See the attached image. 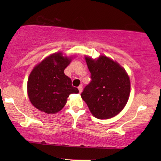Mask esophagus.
I'll return each mask as SVG.
<instances>
[{"label": "esophagus", "mask_w": 161, "mask_h": 161, "mask_svg": "<svg viewBox=\"0 0 161 161\" xmlns=\"http://www.w3.org/2000/svg\"><path fill=\"white\" fill-rule=\"evenodd\" d=\"M82 89H83L82 85H80L78 86V90H79V92H80V93H81V92H82Z\"/></svg>", "instance_id": "obj_1"}]
</instances>
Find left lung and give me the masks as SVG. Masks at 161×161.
Instances as JSON below:
<instances>
[{
  "instance_id": "8db88e82",
  "label": "left lung",
  "mask_w": 161,
  "mask_h": 161,
  "mask_svg": "<svg viewBox=\"0 0 161 161\" xmlns=\"http://www.w3.org/2000/svg\"><path fill=\"white\" fill-rule=\"evenodd\" d=\"M92 80L84 88L81 97L92 115L107 119L120 113L127 104L130 82L125 69L105 56L97 59L86 56Z\"/></svg>"
}]
</instances>
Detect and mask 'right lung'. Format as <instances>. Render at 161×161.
Here are the masks:
<instances>
[{"label": "right lung", "mask_w": 161, "mask_h": 161, "mask_svg": "<svg viewBox=\"0 0 161 161\" xmlns=\"http://www.w3.org/2000/svg\"><path fill=\"white\" fill-rule=\"evenodd\" d=\"M71 58L56 53L46 57L34 68L28 77V95L31 104L46 114H56L64 107L67 97L79 91L64 74Z\"/></svg>", "instance_id": "1"}]
</instances>
